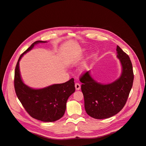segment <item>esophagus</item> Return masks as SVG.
Here are the masks:
<instances>
[{"label":"esophagus","mask_w":146,"mask_h":146,"mask_svg":"<svg viewBox=\"0 0 146 146\" xmlns=\"http://www.w3.org/2000/svg\"><path fill=\"white\" fill-rule=\"evenodd\" d=\"M75 89H76L77 90H79L80 89V87H81V86L79 83H76L75 84Z\"/></svg>","instance_id":"esophagus-1"}]
</instances>
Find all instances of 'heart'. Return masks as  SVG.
Here are the masks:
<instances>
[{"mask_svg": "<svg viewBox=\"0 0 146 146\" xmlns=\"http://www.w3.org/2000/svg\"><path fill=\"white\" fill-rule=\"evenodd\" d=\"M86 68V66H85V65H83V66H82V68H81V69L82 70V71H83V70H84V68Z\"/></svg>", "mask_w": 146, "mask_h": 146, "instance_id": "1", "label": "heart"}]
</instances>
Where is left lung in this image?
Masks as SVG:
<instances>
[{"label":"left lung","mask_w":146,"mask_h":146,"mask_svg":"<svg viewBox=\"0 0 146 146\" xmlns=\"http://www.w3.org/2000/svg\"><path fill=\"white\" fill-rule=\"evenodd\" d=\"M116 51L121 65L118 79L111 83L101 84L92 77L90 71L80 77L85 110L93 118L107 119L117 114L125 106L132 89L133 73L130 58L118 45Z\"/></svg>","instance_id":"obj_1"}]
</instances>
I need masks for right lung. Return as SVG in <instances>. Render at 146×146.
<instances>
[{"label": "right lung", "mask_w": 146, "mask_h": 146, "mask_svg": "<svg viewBox=\"0 0 146 146\" xmlns=\"http://www.w3.org/2000/svg\"><path fill=\"white\" fill-rule=\"evenodd\" d=\"M45 42L37 40L21 54L15 66L14 87L19 100L31 117L45 122H52L60 119L65 114L68 99L75 90L74 78L64 83L35 89L23 83L19 68V62L23 55L31 50L35 45Z\"/></svg>", "instance_id": "1"}]
</instances>
